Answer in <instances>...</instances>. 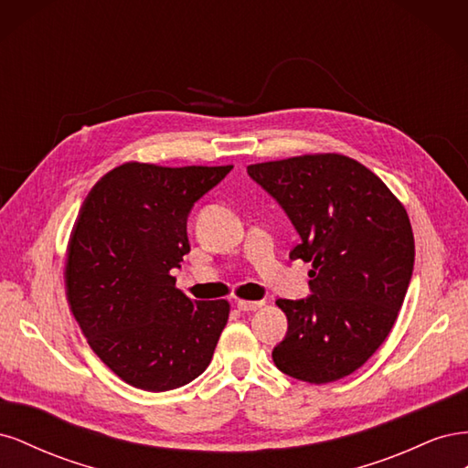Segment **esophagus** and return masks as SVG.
<instances>
[{"instance_id": "34e87169", "label": "esophagus", "mask_w": 468, "mask_h": 468, "mask_svg": "<svg viewBox=\"0 0 468 468\" xmlns=\"http://www.w3.org/2000/svg\"><path fill=\"white\" fill-rule=\"evenodd\" d=\"M236 306H238V310H242V313H251V310L261 308L263 301H238Z\"/></svg>"}]
</instances>
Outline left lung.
<instances>
[{
	"mask_svg": "<svg viewBox=\"0 0 468 468\" xmlns=\"http://www.w3.org/2000/svg\"><path fill=\"white\" fill-rule=\"evenodd\" d=\"M248 176L299 232L291 260L313 263L310 296L277 301L289 320L277 369L313 385L344 378L385 342L404 303L416 253L406 208L342 154L253 164Z\"/></svg>",
	"mask_w": 468,
	"mask_h": 468,
	"instance_id": "1",
	"label": "left lung"
}]
</instances>
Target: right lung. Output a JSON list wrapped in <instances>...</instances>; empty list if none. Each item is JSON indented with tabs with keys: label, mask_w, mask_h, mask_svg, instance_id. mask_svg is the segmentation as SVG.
Returning a JSON list of instances; mask_svg holds the SVG:
<instances>
[{
	"label": "right lung",
	"mask_w": 468,
	"mask_h": 468,
	"mask_svg": "<svg viewBox=\"0 0 468 468\" xmlns=\"http://www.w3.org/2000/svg\"><path fill=\"white\" fill-rule=\"evenodd\" d=\"M232 165L122 164L99 179L74 224L66 294L88 344L129 385L165 392L199 377L229 322L226 301H191L174 269L187 217Z\"/></svg>",
	"instance_id": "1"
}]
</instances>
